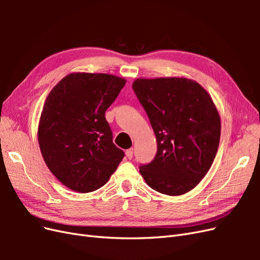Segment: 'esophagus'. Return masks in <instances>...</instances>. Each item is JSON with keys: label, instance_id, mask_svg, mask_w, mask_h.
Masks as SVG:
<instances>
[{"label": "esophagus", "instance_id": "34e87169", "mask_svg": "<svg viewBox=\"0 0 260 260\" xmlns=\"http://www.w3.org/2000/svg\"><path fill=\"white\" fill-rule=\"evenodd\" d=\"M125 156H127V158L131 159L132 157H133V148L127 149V151H125Z\"/></svg>", "mask_w": 260, "mask_h": 260}]
</instances>
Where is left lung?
<instances>
[{
    "label": "left lung",
    "mask_w": 260,
    "mask_h": 260,
    "mask_svg": "<svg viewBox=\"0 0 260 260\" xmlns=\"http://www.w3.org/2000/svg\"><path fill=\"white\" fill-rule=\"evenodd\" d=\"M157 140L154 159L140 166L153 190L171 196L191 191L206 176L221 122L207 91L186 78H140L132 84Z\"/></svg>",
    "instance_id": "1"
}]
</instances>
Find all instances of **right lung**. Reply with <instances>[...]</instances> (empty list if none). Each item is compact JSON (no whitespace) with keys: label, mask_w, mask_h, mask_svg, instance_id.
<instances>
[{"label":"right lung","mask_w":260,"mask_h":260,"mask_svg":"<svg viewBox=\"0 0 260 260\" xmlns=\"http://www.w3.org/2000/svg\"><path fill=\"white\" fill-rule=\"evenodd\" d=\"M125 84L108 74L74 73L54 86L38 127L43 159L70 190L88 193L103 186L124 153L113 143L105 118Z\"/></svg>","instance_id":"right-lung-1"}]
</instances>
